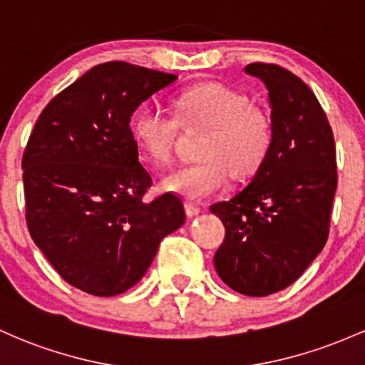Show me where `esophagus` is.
<instances>
[{
  "label": "esophagus",
  "instance_id": "esophagus-1",
  "mask_svg": "<svg viewBox=\"0 0 365 365\" xmlns=\"http://www.w3.org/2000/svg\"><path fill=\"white\" fill-rule=\"evenodd\" d=\"M185 213H187V216H189V218H194V216H197L199 213H201V210H199V207L195 206V204L187 202L185 204Z\"/></svg>",
  "mask_w": 365,
  "mask_h": 365
}]
</instances>
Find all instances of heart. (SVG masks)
<instances>
[{"mask_svg": "<svg viewBox=\"0 0 365 365\" xmlns=\"http://www.w3.org/2000/svg\"><path fill=\"white\" fill-rule=\"evenodd\" d=\"M173 117L158 109H143L131 133L150 163L164 166L173 159L178 126L206 130L201 163L182 166L163 178L166 192L202 201L227 185L230 176L246 180L267 161L274 143L270 112L250 102L246 93L223 83H201L173 98Z\"/></svg>", "mask_w": 365, "mask_h": 365, "instance_id": "heart-1", "label": "heart"}]
</instances>
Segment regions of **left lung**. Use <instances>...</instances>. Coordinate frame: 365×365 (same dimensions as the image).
<instances>
[{"label": "left lung", "instance_id": "left-lung-1", "mask_svg": "<svg viewBox=\"0 0 365 365\" xmlns=\"http://www.w3.org/2000/svg\"><path fill=\"white\" fill-rule=\"evenodd\" d=\"M244 72L267 88L274 143L250 183L210 207L225 225L215 268L237 293L268 296L291 286L327 241L336 149L326 112L298 76L259 62Z\"/></svg>", "mask_w": 365, "mask_h": 365}]
</instances>
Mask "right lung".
<instances>
[{
    "mask_svg": "<svg viewBox=\"0 0 365 365\" xmlns=\"http://www.w3.org/2000/svg\"><path fill=\"white\" fill-rule=\"evenodd\" d=\"M176 79L133 63H100L48 103L27 142L29 234L60 277L88 294L133 287L163 237L185 222L176 195L142 199L152 178L130 128L133 112Z\"/></svg>",
    "mask_w": 365,
    "mask_h": 365,
    "instance_id": "obj_1",
    "label": "right lung"
}]
</instances>
